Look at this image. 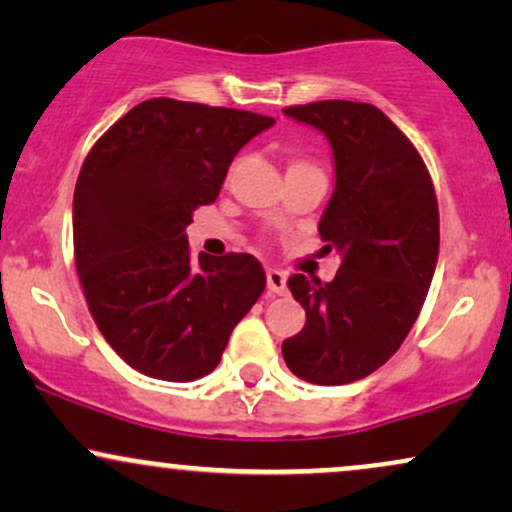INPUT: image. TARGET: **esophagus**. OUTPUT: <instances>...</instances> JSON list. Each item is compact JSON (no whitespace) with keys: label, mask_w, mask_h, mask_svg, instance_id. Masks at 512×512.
I'll use <instances>...</instances> for the list:
<instances>
[{"label":"esophagus","mask_w":512,"mask_h":512,"mask_svg":"<svg viewBox=\"0 0 512 512\" xmlns=\"http://www.w3.org/2000/svg\"><path fill=\"white\" fill-rule=\"evenodd\" d=\"M267 289L269 293H286V274L279 269H267Z\"/></svg>","instance_id":"obj_1"}]
</instances>
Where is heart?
Masks as SVG:
<instances>
[{
  "instance_id": "b5f03b06",
  "label": "heart",
  "mask_w": 512,
  "mask_h": 512,
  "mask_svg": "<svg viewBox=\"0 0 512 512\" xmlns=\"http://www.w3.org/2000/svg\"><path fill=\"white\" fill-rule=\"evenodd\" d=\"M289 168H315V166H310V163H305V161H293Z\"/></svg>"
}]
</instances>
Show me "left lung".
<instances>
[{
	"label": "left lung",
	"instance_id": "obj_1",
	"mask_svg": "<svg viewBox=\"0 0 512 512\" xmlns=\"http://www.w3.org/2000/svg\"><path fill=\"white\" fill-rule=\"evenodd\" d=\"M315 127L334 156V192L322 214L332 281L293 274L305 327L281 344L293 375L346 385L378 370L421 313L438 262V202L419 151L370 103L317 101L284 108Z\"/></svg>",
	"mask_w": 512,
	"mask_h": 512
}]
</instances>
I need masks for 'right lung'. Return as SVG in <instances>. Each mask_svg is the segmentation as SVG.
<instances>
[{"instance_id":"right-lung-1","label":"right lung","mask_w":512,"mask_h":512,"mask_svg":"<svg viewBox=\"0 0 512 512\" xmlns=\"http://www.w3.org/2000/svg\"><path fill=\"white\" fill-rule=\"evenodd\" d=\"M274 125L248 110L151 98L98 139L74 190V257L98 330L139 373L190 383L219 366L233 327L262 296L248 252L190 257L192 211Z\"/></svg>"}]
</instances>
